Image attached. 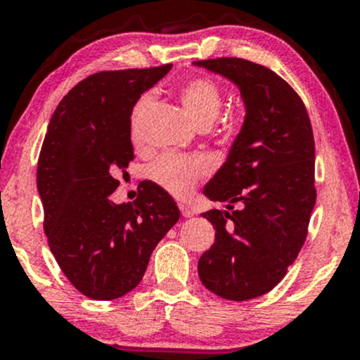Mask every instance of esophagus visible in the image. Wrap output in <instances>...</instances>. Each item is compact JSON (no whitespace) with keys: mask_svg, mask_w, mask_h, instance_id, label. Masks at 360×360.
Here are the masks:
<instances>
[{"mask_svg":"<svg viewBox=\"0 0 360 360\" xmlns=\"http://www.w3.org/2000/svg\"><path fill=\"white\" fill-rule=\"evenodd\" d=\"M179 210H181V214H183V217H186V218L193 217V214H194L193 208H189V206H186L183 203H179Z\"/></svg>","mask_w":360,"mask_h":360,"instance_id":"obj_1","label":"esophagus"}]
</instances>
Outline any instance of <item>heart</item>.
I'll use <instances>...</instances> for the list:
<instances>
[{"instance_id": "obj_1", "label": "heart", "mask_w": 360, "mask_h": 360, "mask_svg": "<svg viewBox=\"0 0 360 360\" xmlns=\"http://www.w3.org/2000/svg\"><path fill=\"white\" fill-rule=\"evenodd\" d=\"M152 94L146 93L135 103L131 111V123H135L140 115L146 111ZM181 101L186 111L200 127L212 125L218 118L221 110V89L217 82L208 77H196L186 82L181 89ZM210 172L208 160L198 159V157H184L169 154L157 159L148 167V177L152 183L166 189L174 196L184 198L193 191L200 177Z\"/></svg>"}]
</instances>
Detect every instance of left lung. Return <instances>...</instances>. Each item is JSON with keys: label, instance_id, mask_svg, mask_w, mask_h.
<instances>
[{"label": "left lung", "instance_id": "obj_1", "mask_svg": "<svg viewBox=\"0 0 360 360\" xmlns=\"http://www.w3.org/2000/svg\"><path fill=\"white\" fill-rule=\"evenodd\" d=\"M193 65L233 82L245 106L225 162L203 189L226 210L201 214L214 243L198 260V274L217 296L254 300L286 276L307 238L316 201L311 123L298 94L264 65L235 57Z\"/></svg>", "mask_w": 360, "mask_h": 360}]
</instances>
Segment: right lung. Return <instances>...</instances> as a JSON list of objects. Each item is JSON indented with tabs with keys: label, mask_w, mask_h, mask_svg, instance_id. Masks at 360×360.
I'll return each mask as SVG.
<instances>
[{
	"label": "right lung",
	"mask_w": 360,
	"mask_h": 360,
	"mask_svg": "<svg viewBox=\"0 0 360 360\" xmlns=\"http://www.w3.org/2000/svg\"><path fill=\"white\" fill-rule=\"evenodd\" d=\"M172 65L106 71L62 98L44 139L37 188L49 245L65 278L91 300H117L137 288L155 245L179 220L166 189L150 181L135 203L117 205L115 174L134 160L135 103Z\"/></svg>",
	"instance_id": "obj_1"
}]
</instances>
